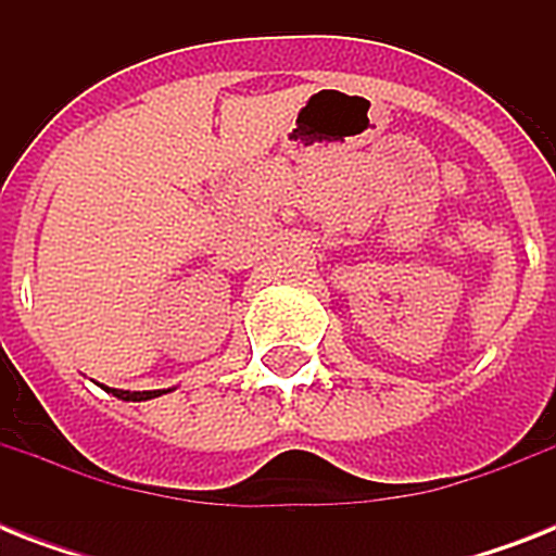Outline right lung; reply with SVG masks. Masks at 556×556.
<instances>
[{"label":"right lung","mask_w":556,"mask_h":556,"mask_svg":"<svg viewBox=\"0 0 556 556\" xmlns=\"http://www.w3.org/2000/svg\"><path fill=\"white\" fill-rule=\"evenodd\" d=\"M106 392H112L115 397H121V401H150V397H159L164 395V392H169V389H150V392H129V389H112V387H103Z\"/></svg>","instance_id":"1"}]
</instances>
